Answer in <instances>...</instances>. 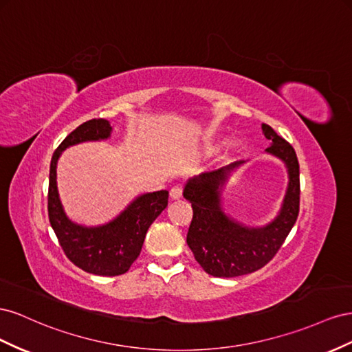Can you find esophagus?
<instances>
[{
	"label": "esophagus",
	"instance_id": "1",
	"mask_svg": "<svg viewBox=\"0 0 352 352\" xmlns=\"http://www.w3.org/2000/svg\"><path fill=\"white\" fill-rule=\"evenodd\" d=\"M169 196H170V199H179L183 196V187L182 186H174L173 188L169 190Z\"/></svg>",
	"mask_w": 352,
	"mask_h": 352
}]
</instances>
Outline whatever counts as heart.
Wrapping results in <instances>:
<instances>
[{"label": "heart", "instance_id": "1", "mask_svg": "<svg viewBox=\"0 0 352 352\" xmlns=\"http://www.w3.org/2000/svg\"><path fill=\"white\" fill-rule=\"evenodd\" d=\"M237 144H239L237 142H232V147H237Z\"/></svg>", "mask_w": 352, "mask_h": 352}]
</instances>
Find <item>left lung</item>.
Masks as SVG:
<instances>
[{
    "label": "left lung",
    "mask_w": 352,
    "mask_h": 352,
    "mask_svg": "<svg viewBox=\"0 0 352 352\" xmlns=\"http://www.w3.org/2000/svg\"><path fill=\"white\" fill-rule=\"evenodd\" d=\"M263 133L271 142L267 152L282 159L289 174L282 209L270 224L246 227L227 217L221 208V192L230 173L245 160L200 174L184 187L183 195L193 208L187 245L200 267L214 277H237L263 268L278 252L296 223L300 193L296 153L270 125L263 124Z\"/></svg>",
    "instance_id": "8db88e82"
}]
</instances>
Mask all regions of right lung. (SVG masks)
I'll return each mask as SVG.
<instances>
[{
  "label": "right lung",
  "mask_w": 352,
  "mask_h": 352,
  "mask_svg": "<svg viewBox=\"0 0 352 352\" xmlns=\"http://www.w3.org/2000/svg\"><path fill=\"white\" fill-rule=\"evenodd\" d=\"M112 133L109 120L91 119L70 133L52 157L48 183V218L66 256L87 273L97 276L124 274L142 252L148 227L168 206L166 190L138 196L110 223L85 227L65 214L57 190V160L65 148L84 142L106 140Z\"/></svg>",
  "instance_id": "1"
}]
</instances>
